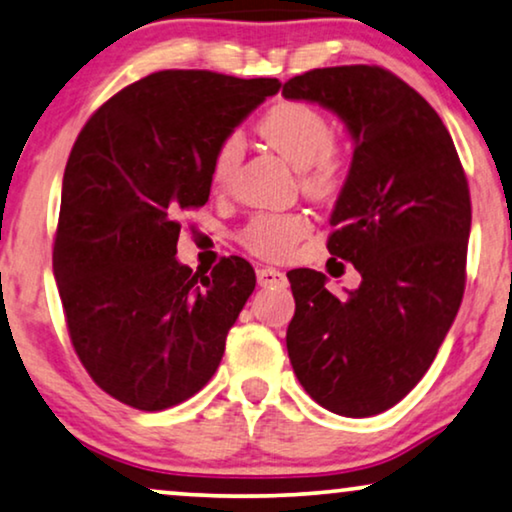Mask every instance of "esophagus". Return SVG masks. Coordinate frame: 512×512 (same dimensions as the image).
Segmentation results:
<instances>
[{
  "instance_id": "1",
  "label": "esophagus",
  "mask_w": 512,
  "mask_h": 512,
  "mask_svg": "<svg viewBox=\"0 0 512 512\" xmlns=\"http://www.w3.org/2000/svg\"><path fill=\"white\" fill-rule=\"evenodd\" d=\"M256 279L261 286H284L286 284V275L279 272L277 268H261L256 272Z\"/></svg>"
}]
</instances>
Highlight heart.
Here are the masks:
<instances>
[{
	"label": "heart",
	"mask_w": 512,
	"mask_h": 512,
	"mask_svg": "<svg viewBox=\"0 0 512 512\" xmlns=\"http://www.w3.org/2000/svg\"><path fill=\"white\" fill-rule=\"evenodd\" d=\"M258 132L279 156L300 170L303 188L314 198L338 191L347 172V153L333 142L326 114L314 104L284 100L272 104L258 121ZM242 158V137L230 132L212 158V184L226 186ZM307 233L300 214H258L242 230V242L261 256H282Z\"/></svg>",
	"instance_id": "b5f03b06"
}]
</instances>
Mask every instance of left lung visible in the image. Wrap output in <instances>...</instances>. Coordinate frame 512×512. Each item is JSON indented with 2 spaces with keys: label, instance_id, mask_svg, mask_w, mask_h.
<instances>
[{
  "label": "left lung",
  "instance_id": "obj_1",
  "mask_svg": "<svg viewBox=\"0 0 512 512\" xmlns=\"http://www.w3.org/2000/svg\"><path fill=\"white\" fill-rule=\"evenodd\" d=\"M282 95L333 111L352 135L326 247L361 275L342 300L317 270L286 275L293 373L335 415H380L422 380L459 312L471 235L464 167L431 104L382 67L312 69Z\"/></svg>",
  "mask_w": 512,
  "mask_h": 512
}]
</instances>
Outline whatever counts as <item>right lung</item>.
Masks as SVG:
<instances>
[{
  "mask_svg": "<svg viewBox=\"0 0 512 512\" xmlns=\"http://www.w3.org/2000/svg\"><path fill=\"white\" fill-rule=\"evenodd\" d=\"M279 88L165 69L104 102L76 137L53 275L83 368L130 408L184 403L219 368L256 275L240 256L209 275L181 265L179 221L209 200L221 139Z\"/></svg>",
  "mask_w": 512,
  "mask_h": 512,
  "instance_id": "1",
  "label": "right lung"
}]
</instances>
